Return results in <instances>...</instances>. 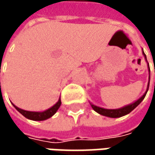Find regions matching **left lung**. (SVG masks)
Instances as JSON below:
<instances>
[{
    "label": "left lung",
    "instance_id": "1",
    "mask_svg": "<svg viewBox=\"0 0 155 155\" xmlns=\"http://www.w3.org/2000/svg\"><path fill=\"white\" fill-rule=\"evenodd\" d=\"M143 54L145 58V61L147 62L146 60V55L145 54L143 53ZM149 73H150V69H149ZM149 82H150V75H149V81H148V84H147V89L145 91V92L143 93V95L142 97H140L138 100H137L136 101H134L133 103L131 104H128L127 106H124L122 108H115V109H108V108H101V107H98L92 103L90 102L91 108H93L97 113H99L100 115H102V116H105V117H112V118H116V117H123V116H126L127 114H129L132 110H134L135 108H137L140 103L143 101V100L144 99L147 91H148V88H149Z\"/></svg>",
    "mask_w": 155,
    "mask_h": 155
}]
</instances>
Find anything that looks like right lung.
<instances>
[{
    "mask_svg": "<svg viewBox=\"0 0 155 155\" xmlns=\"http://www.w3.org/2000/svg\"><path fill=\"white\" fill-rule=\"evenodd\" d=\"M12 105L21 115H23L28 119L34 120V121H43V120H46L47 118L51 117L52 116H54L56 113V111L61 106V100L59 98L58 101L53 107L49 108L45 111H28V110H24V109L18 108L13 103H12Z\"/></svg>",
    "mask_w": 155,
    "mask_h": 155,
    "instance_id": "1",
    "label": "right lung"
}]
</instances>
